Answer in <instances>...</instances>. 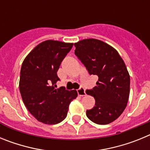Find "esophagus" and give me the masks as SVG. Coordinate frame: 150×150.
<instances>
[{
  "label": "esophagus",
  "instance_id": "obj_1",
  "mask_svg": "<svg viewBox=\"0 0 150 150\" xmlns=\"http://www.w3.org/2000/svg\"><path fill=\"white\" fill-rule=\"evenodd\" d=\"M77 93L79 96H84V95H86V90L84 88L81 87L77 90Z\"/></svg>",
  "mask_w": 150,
  "mask_h": 150
}]
</instances>
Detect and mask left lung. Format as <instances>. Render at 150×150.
<instances>
[{
  "instance_id": "obj_1",
  "label": "left lung",
  "mask_w": 150,
  "mask_h": 150,
  "mask_svg": "<svg viewBox=\"0 0 150 150\" xmlns=\"http://www.w3.org/2000/svg\"><path fill=\"white\" fill-rule=\"evenodd\" d=\"M74 46V53L89 74L98 76L96 86L86 91L95 99L87 117L96 124H109L120 117L128 103L130 76L125 64L113 47L99 40L85 39Z\"/></svg>"
}]
</instances>
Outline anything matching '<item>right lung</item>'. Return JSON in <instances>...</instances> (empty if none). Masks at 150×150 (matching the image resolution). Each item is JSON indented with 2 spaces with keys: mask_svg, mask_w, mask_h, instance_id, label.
Instances as JSON below:
<instances>
[{
  "mask_svg": "<svg viewBox=\"0 0 150 150\" xmlns=\"http://www.w3.org/2000/svg\"><path fill=\"white\" fill-rule=\"evenodd\" d=\"M73 43L46 40L26 56L22 64L19 91L28 110L39 122L48 125L66 118L69 104L77 97L76 90L55 88L57 72Z\"/></svg>",
  "mask_w": 150,
  "mask_h": 150,
  "instance_id": "1",
  "label": "right lung"
}]
</instances>
